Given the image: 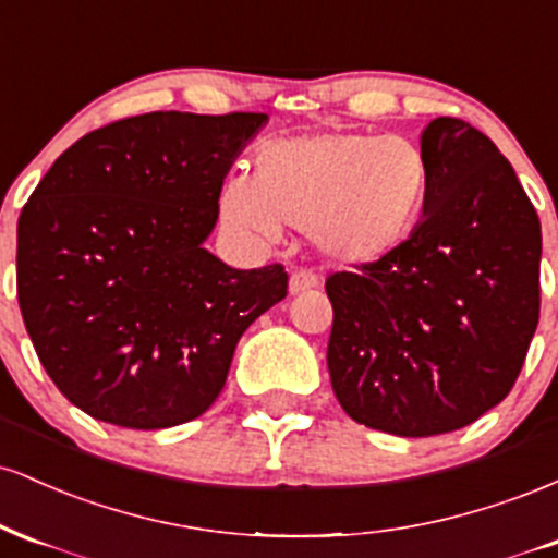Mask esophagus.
Here are the masks:
<instances>
[{
  "label": "esophagus",
  "instance_id": "34e87169",
  "mask_svg": "<svg viewBox=\"0 0 558 558\" xmlns=\"http://www.w3.org/2000/svg\"><path fill=\"white\" fill-rule=\"evenodd\" d=\"M317 286H319V278H317V272H312V270H296L291 275V280H288L291 293H304V291H310V288H317Z\"/></svg>",
  "mask_w": 558,
  "mask_h": 558
}]
</instances>
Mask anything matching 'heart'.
I'll list each match as a JSON object with an SVG mask.
<instances>
[{
  "instance_id": "heart-1",
  "label": "heart",
  "mask_w": 558,
  "mask_h": 558,
  "mask_svg": "<svg viewBox=\"0 0 558 558\" xmlns=\"http://www.w3.org/2000/svg\"><path fill=\"white\" fill-rule=\"evenodd\" d=\"M427 191L430 162L414 141L328 131L262 146L254 178L220 183L217 213L254 239H275L280 222L310 230L330 257L367 265L409 239Z\"/></svg>"
}]
</instances>
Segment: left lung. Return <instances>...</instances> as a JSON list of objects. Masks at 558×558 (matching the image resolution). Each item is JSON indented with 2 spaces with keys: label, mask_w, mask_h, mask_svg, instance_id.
Wrapping results in <instances>:
<instances>
[{
  "label": "left lung",
  "mask_w": 558,
  "mask_h": 558,
  "mask_svg": "<svg viewBox=\"0 0 558 558\" xmlns=\"http://www.w3.org/2000/svg\"><path fill=\"white\" fill-rule=\"evenodd\" d=\"M425 217L388 257L332 272L328 369L373 430H459L514 388L541 317V220L496 144L459 118L422 133Z\"/></svg>",
  "instance_id": "obj_1"
}]
</instances>
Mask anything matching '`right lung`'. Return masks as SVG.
<instances>
[{"instance_id": "1", "label": "right lung", "mask_w": 558, "mask_h": 558, "mask_svg": "<svg viewBox=\"0 0 558 558\" xmlns=\"http://www.w3.org/2000/svg\"><path fill=\"white\" fill-rule=\"evenodd\" d=\"M265 112H149L57 157L17 220V304L47 375L94 420L183 425L213 407L239 338L286 299L283 265L202 246Z\"/></svg>"}]
</instances>
